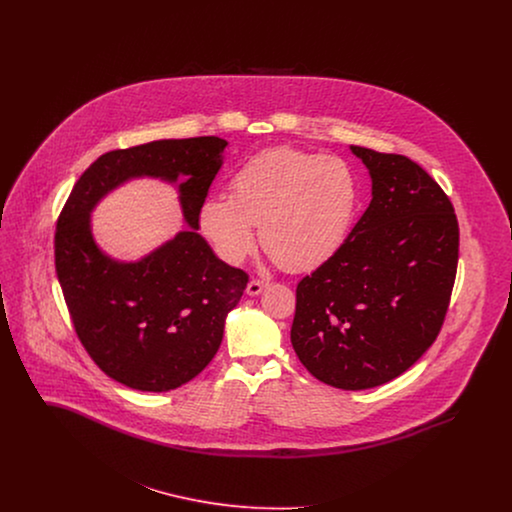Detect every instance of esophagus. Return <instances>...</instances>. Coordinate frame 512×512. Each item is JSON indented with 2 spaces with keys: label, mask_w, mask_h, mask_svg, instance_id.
<instances>
[{
  "label": "esophagus",
  "mask_w": 512,
  "mask_h": 512,
  "mask_svg": "<svg viewBox=\"0 0 512 512\" xmlns=\"http://www.w3.org/2000/svg\"><path fill=\"white\" fill-rule=\"evenodd\" d=\"M267 286L268 282H265V280L253 278V280L247 284V293H249V295H259V293L263 292Z\"/></svg>",
  "instance_id": "34e87169"
}]
</instances>
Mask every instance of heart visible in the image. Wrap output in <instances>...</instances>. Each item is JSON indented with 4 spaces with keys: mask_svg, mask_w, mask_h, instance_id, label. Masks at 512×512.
Instances as JSON below:
<instances>
[{
    "mask_svg": "<svg viewBox=\"0 0 512 512\" xmlns=\"http://www.w3.org/2000/svg\"><path fill=\"white\" fill-rule=\"evenodd\" d=\"M359 209V180L347 161L292 147L268 149L232 178V197L211 195L199 207V228L215 253L242 263L261 244L276 265L301 272L340 249Z\"/></svg>",
    "mask_w": 512,
    "mask_h": 512,
    "instance_id": "1",
    "label": "heart"
}]
</instances>
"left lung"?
<instances>
[{
    "instance_id": "8db88e82",
    "label": "left lung",
    "mask_w": 512,
    "mask_h": 512,
    "mask_svg": "<svg viewBox=\"0 0 512 512\" xmlns=\"http://www.w3.org/2000/svg\"><path fill=\"white\" fill-rule=\"evenodd\" d=\"M372 201L340 249L295 290L292 345L320 382L368 390L436 341L459 263V222L438 182L409 157L351 146Z\"/></svg>"
}]
</instances>
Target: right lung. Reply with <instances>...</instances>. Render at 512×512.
<instances>
[{"mask_svg": "<svg viewBox=\"0 0 512 512\" xmlns=\"http://www.w3.org/2000/svg\"><path fill=\"white\" fill-rule=\"evenodd\" d=\"M226 140L199 136L113 149L74 184L55 230V272L92 361L132 390L169 391L190 382L219 351L226 315L249 276L228 267L197 234L199 207L219 172ZM178 175L192 231L138 264H115L93 244L89 211L132 175Z\"/></svg>", "mask_w": 512, "mask_h": 512, "instance_id": "right-lung-1", "label": "right lung"}]
</instances>
